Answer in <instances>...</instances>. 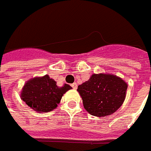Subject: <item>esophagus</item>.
<instances>
[{
	"label": "esophagus",
	"mask_w": 151,
	"mask_h": 151,
	"mask_svg": "<svg viewBox=\"0 0 151 151\" xmlns=\"http://www.w3.org/2000/svg\"><path fill=\"white\" fill-rule=\"evenodd\" d=\"M71 87H72L74 89H76V88H77V83H76V82L72 83V84H71Z\"/></svg>",
	"instance_id": "34e87169"
}]
</instances>
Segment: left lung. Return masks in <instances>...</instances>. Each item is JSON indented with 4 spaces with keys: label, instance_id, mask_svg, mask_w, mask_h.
<instances>
[{
    "label": "left lung",
    "instance_id": "left-lung-1",
    "mask_svg": "<svg viewBox=\"0 0 151 151\" xmlns=\"http://www.w3.org/2000/svg\"><path fill=\"white\" fill-rule=\"evenodd\" d=\"M127 83L115 75L93 74L89 80L78 86L83 106L96 117L115 113L124 102Z\"/></svg>",
    "mask_w": 151,
    "mask_h": 151
}]
</instances>
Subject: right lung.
<instances>
[{"mask_svg": "<svg viewBox=\"0 0 151 151\" xmlns=\"http://www.w3.org/2000/svg\"><path fill=\"white\" fill-rule=\"evenodd\" d=\"M72 88L68 84L58 87L48 75L30 79L24 85L20 97L28 106L38 113H48L57 108L63 95Z\"/></svg>", "mask_w": 151, "mask_h": 151, "instance_id": "right-lung-1", "label": "right lung"}]
</instances>
